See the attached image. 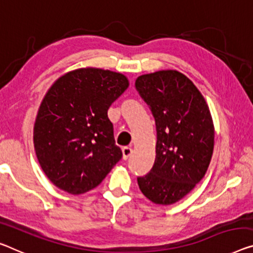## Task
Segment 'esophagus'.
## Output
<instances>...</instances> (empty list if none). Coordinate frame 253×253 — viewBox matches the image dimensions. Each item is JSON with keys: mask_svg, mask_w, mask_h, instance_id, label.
Wrapping results in <instances>:
<instances>
[{"mask_svg": "<svg viewBox=\"0 0 253 253\" xmlns=\"http://www.w3.org/2000/svg\"><path fill=\"white\" fill-rule=\"evenodd\" d=\"M122 153H123V159H126H126L131 156L132 148H131V147H123Z\"/></svg>", "mask_w": 253, "mask_h": 253, "instance_id": "obj_1", "label": "esophagus"}]
</instances>
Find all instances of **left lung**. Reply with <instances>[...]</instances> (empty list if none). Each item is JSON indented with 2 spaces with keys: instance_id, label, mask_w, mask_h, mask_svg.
Instances as JSON below:
<instances>
[{
  "instance_id": "obj_1",
  "label": "left lung",
  "mask_w": 253,
  "mask_h": 253,
  "mask_svg": "<svg viewBox=\"0 0 253 253\" xmlns=\"http://www.w3.org/2000/svg\"><path fill=\"white\" fill-rule=\"evenodd\" d=\"M135 89L149 106L157 131L155 163L138 177V185L153 203L172 205L207 172L215 138L211 111L192 81L175 70L140 76Z\"/></svg>"
}]
</instances>
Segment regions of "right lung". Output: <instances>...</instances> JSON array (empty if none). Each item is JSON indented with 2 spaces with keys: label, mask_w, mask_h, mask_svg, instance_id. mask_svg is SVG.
Segmentation results:
<instances>
[{
  "label": "right lung",
  "mask_w": 253,
  "mask_h": 253,
  "mask_svg": "<svg viewBox=\"0 0 253 253\" xmlns=\"http://www.w3.org/2000/svg\"><path fill=\"white\" fill-rule=\"evenodd\" d=\"M127 87L122 73L87 68L68 72L48 89L35 122L34 146L54 185L84 193L122 158L107 111Z\"/></svg>",
  "instance_id": "obj_1"
}]
</instances>
